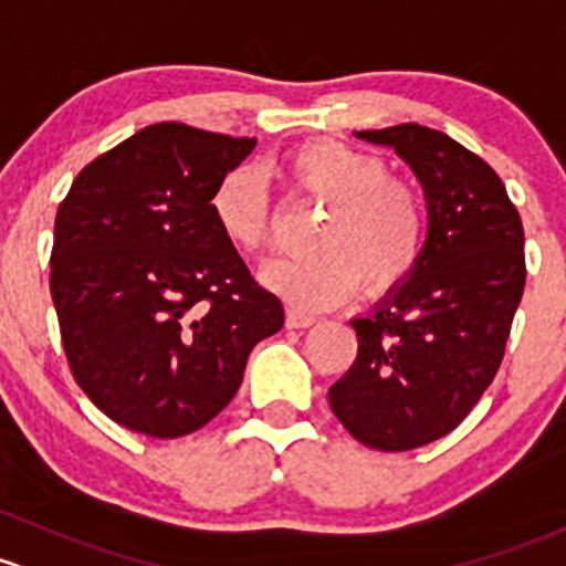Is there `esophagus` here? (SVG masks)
<instances>
[{"label":"esophagus","instance_id":"obj_1","mask_svg":"<svg viewBox=\"0 0 566 566\" xmlns=\"http://www.w3.org/2000/svg\"><path fill=\"white\" fill-rule=\"evenodd\" d=\"M313 324H316V318L307 316V313L294 311V307H291V311H285V326H289V329H307V326H313Z\"/></svg>","mask_w":566,"mask_h":566}]
</instances>
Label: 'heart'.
Masks as SVG:
<instances>
[{
  "label": "heart",
  "instance_id": "1",
  "mask_svg": "<svg viewBox=\"0 0 566 566\" xmlns=\"http://www.w3.org/2000/svg\"><path fill=\"white\" fill-rule=\"evenodd\" d=\"M283 174L329 214L318 229V253L266 261L264 289L296 311H324L348 300L359 281L368 294H384L411 275L424 240L422 201L411 185L389 177L381 157L318 142L285 157ZM209 212L237 250H259L270 237L272 198L255 168L226 174L209 196Z\"/></svg>",
  "mask_w": 566,
  "mask_h": 566
}]
</instances>
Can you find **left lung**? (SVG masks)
I'll list each match as a JSON object with an SVG mask.
<instances>
[{"label":"left lung","instance_id":"obj_1","mask_svg":"<svg viewBox=\"0 0 566 566\" xmlns=\"http://www.w3.org/2000/svg\"><path fill=\"white\" fill-rule=\"evenodd\" d=\"M392 149L428 207L417 266L365 316L357 359L329 387L343 428L381 452L430 444L476 406L504 357L526 283L523 223L499 174L441 130H357Z\"/></svg>","mask_w":566,"mask_h":566}]
</instances>
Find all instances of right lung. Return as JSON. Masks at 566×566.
<instances>
[{
	"instance_id": "add662e5",
	"label": "right lung",
	"mask_w": 566,
	"mask_h": 566,
	"mask_svg": "<svg viewBox=\"0 0 566 566\" xmlns=\"http://www.w3.org/2000/svg\"><path fill=\"white\" fill-rule=\"evenodd\" d=\"M179 122L133 133L60 203L51 300L86 398L133 433L179 439L229 406L283 305L250 277L209 212L214 185L253 153Z\"/></svg>"
}]
</instances>
